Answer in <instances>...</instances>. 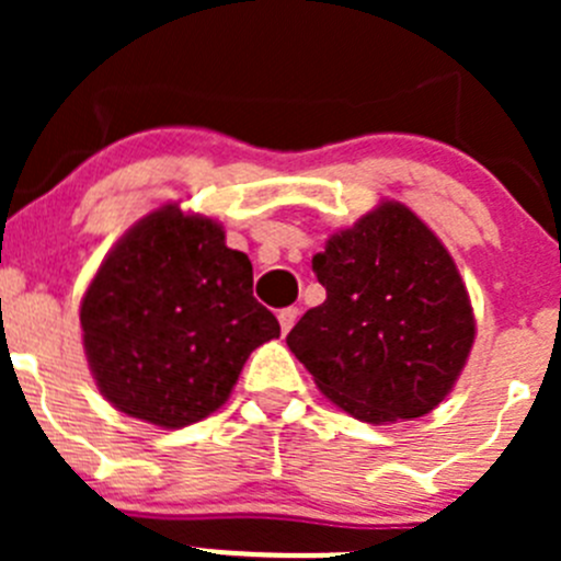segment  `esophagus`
<instances>
[{
	"instance_id": "34e87169",
	"label": "esophagus",
	"mask_w": 561,
	"mask_h": 561,
	"mask_svg": "<svg viewBox=\"0 0 561 561\" xmlns=\"http://www.w3.org/2000/svg\"><path fill=\"white\" fill-rule=\"evenodd\" d=\"M298 309L296 307H287V309H282L279 312V325H282V333H287L290 331L293 325H296V320H298Z\"/></svg>"
}]
</instances>
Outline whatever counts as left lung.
<instances>
[{
  "instance_id": "left-lung-1",
  "label": "left lung",
  "mask_w": 561,
  "mask_h": 561,
  "mask_svg": "<svg viewBox=\"0 0 561 561\" xmlns=\"http://www.w3.org/2000/svg\"><path fill=\"white\" fill-rule=\"evenodd\" d=\"M325 301L287 333V347L336 407L366 423L432 412L474 342L467 287L443 241L386 201L328 239L312 260Z\"/></svg>"
}]
</instances>
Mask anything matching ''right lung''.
Returning a JSON list of instances; mask_svg holds the SVG:
<instances>
[{
    "mask_svg": "<svg viewBox=\"0 0 561 561\" xmlns=\"http://www.w3.org/2000/svg\"><path fill=\"white\" fill-rule=\"evenodd\" d=\"M83 350L116 410L181 428L228 401L252 350L279 336L252 263L214 219L162 206L140 219L81 301Z\"/></svg>",
    "mask_w": 561,
    "mask_h": 561,
    "instance_id": "add662e5",
    "label": "right lung"
}]
</instances>
